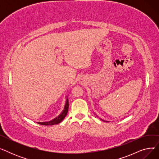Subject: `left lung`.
<instances>
[{
  "mask_svg": "<svg viewBox=\"0 0 159 159\" xmlns=\"http://www.w3.org/2000/svg\"><path fill=\"white\" fill-rule=\"evenodd\" d=\"M95 115H96V114H95ZM99 119H101V120H103V121H104V122H108V121H106V120L105 121L104 120H103V119H101V118H99Z\"/></svg>",
  "mask_w": 159,
  "mask_h": 159,
  "instance_id": "1",
  "label": "left lung"
}]
</instances>
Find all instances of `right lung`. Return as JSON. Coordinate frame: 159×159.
<instances>
[{"mask_svg":"<svg viewBox=\"0 0 159 159\" xmlns=\"http://www.w3.org/2000/svg\"><path fill=\"white\" fill-rule=\"evenodd\" d=\"M66 102H65L64 110H62V111L61 114L58 115L57 116H56L55 118L51 120L46 121V122H37L41 125H45V126H52V125L57 124L58 123L61 122L65 118V116H66V115H67V113H68V107H69L68 97V96H66Z\"/></svg>","mask_w":159,"mask_h":159,"instance_id":"1","label":"right lung"}]
</instances>
